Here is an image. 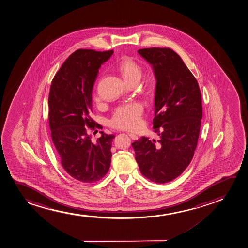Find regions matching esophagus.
<instances>
[{
	"instance_id": "obj_1",
	"label": "esophagus",
	"mask_w": 248,
	"mask_h": 248,
	"mask_svg": "<svg viewBox=\"0 0 248 248\" xmlns=\"http://www.w3.org/2000/svg\"><path fill=\"white\" fill-rule=\"evenodd\" d=\"M128 135H129V137L131 138L132 140H136L139 139L137 135L135 134H133V133H128Z\"/></svg>"
}]
</instances>
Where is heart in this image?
Instances as JSON below:
<instances>
[{
	"label": "heart",
	"mask_w": 248,
	"mask_h": 248,
	"mask_svg": "<svg viewBox=\"0 0 248 248\" xmlns=\"http://www.w3.org/2000/svg\"><path fill=\"white\" fill-rule=\"evenodd\" d=\"M121 76L128 84L140 81L142 76V67L131 58L124 59L119 65ZM143 107L138 103L121 105L114 111L111 118V125L121 129H134L142 122Z\"/></svg>",
	"instance_id": "heart-1"
}]
</instances>
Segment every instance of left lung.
<instances>
[{
	"label": "left lung",
	"instance_id": "1",
	"mask_svg": "<svg viewBox=\"0 0 248 248\" xmlns=\"http://www.w3.org/2000/svg\"><path fill=\"white\" fill-rule=\"evenodd\" d=\"M138 53L154 70L155 118L159 140L142 137L132 143L141 173L157 184L173 180L192 160L202 117L198 81L177 53L146 48Z\"/></svg>",
	"mask_w": 248,
	"mask_h": 248
}]
</instances>
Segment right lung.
<instances>
[{
  "mask_svg": "<svg viewBox=\"0 0 248 248\" xmlns=\"http://www.w3.org/2000/svg\"><path fill=\"white\" fill-rule=\"evenodd\" d=\"M114 50H77L54 77L49 94V124L53 143L62 167L72 178L93 183L105 177L110 167L114 136L99 131L91 141L88 128H100L92 120V90L99 69Z\"/></svg>",
  "mask_w": 248,
  "mask_h": 248,
  "instance_id": "right-lung-1",
  "label": "right lung"
}]
</instances>
